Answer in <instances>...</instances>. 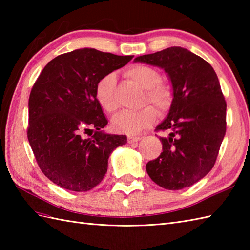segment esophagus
Here are the masks:
<instances>
[{
  "mask_svg": "<svg viewBox=\"0 0 250 250\" xmlns=\"http://www.w3.org/2000/svg\"><path fill=\"white\" fill-rule=\"evenodd\" d=\"M141 139H142V136H140V135H128V142L129 143L139 142Z\"/></svg>",
  "mask_w": 250,
  "mask_h": 250,
  "instance_id": "34e87169",
  "label": "esophagus"
}]
</instances>
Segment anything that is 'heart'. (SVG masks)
Returning a JSON list of instances; mask_svg holds the SVG:
<instances>
[{
  "instance_id": "obj_1",
  "label": "heart",
  "mask_w": 250,
  "mask_h": 250,
  "mask_svg": "<svg viewBox=\"0 0 250 250\" xmlns=\"http://www.w3.org/2000/svg\"><path fill=\"white\" fill-rule=\"evenodd\" d=\"M125 75L140 87L145 89L143 104L151 103L164 114L171 109L174 95L167 84L161 83V75L157 70L144 64H135L125 71ZM116 76L109 73L100 79L95 86V99L101 107L108 114H114L118 108L116 101ZM157 119V110L150 105L136 111H124L111 120L113 129L118 133L133 135L149 128Z\"/></svg>"
}]
</instances>
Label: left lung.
Segmentation results:
<instances>
[{"label": "left lung", "instance_id": "1", "mask_svg": "<svg viewBox=\"0 0 250 250\" xmlns=\"http://www.w3.org/2000/svg\"><path fill=\"white\" fill-rule=\"evenodd\" d=\"M143 62L164 68L171 79L174 102L156 131L162 152L146 164L149 177L160 187L180 190L198 183L214 167L227 128V103L208 62L182 47L140 56Z\"/></svg>", "mask_w": 250, "mask_h": 250}]
</instances>
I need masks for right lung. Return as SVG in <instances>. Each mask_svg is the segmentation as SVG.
<instances>
[{
    "label": "right lung",
    "instance_id": "1",
    "mask_svg": "<svg viewBox=\"0 0 250 250\" xmlns=\"http://www.w3.org/2000/svg\"><path fill=\"white\" fill-rule=\"evenodd\" d=\"M132 58L76 49L52 59L34 83L26 134L41 171L61 188L76 192L94 188L107 172L111 151L126 143L125 135L101 131L107 119L95 99V86ZM93 129L91 138L83 139Z\"/></svg>",
    "mask_w": 250,
    "mask_h": 250
}]
</instances>
